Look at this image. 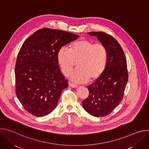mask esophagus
Instances as JSON below:
<instances>
[{"label":"esophagus","mask_w":149,"mask_h":149,"mask_svg":"<svg viewBox=\"0 0 149 149\" xmlns=\"http://www.w3.org/2000/svg\"><path fill=\"white\" fill-rule=\"evenodd\" d=\"M68 85H69L70 87H72V88H77V87H78L77 85L74 84H72V83H71V82H69V83H68Z\"/></svg>","instance_id":"1"}]
</instances>
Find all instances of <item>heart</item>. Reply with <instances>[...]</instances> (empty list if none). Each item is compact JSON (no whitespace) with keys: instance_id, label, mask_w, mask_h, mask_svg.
Listing matches in <instances>:
<instances>
[{"instance_id":"heart-1","label":"heart","mask_w":149,"mask_h":149,"mask_svg":"<svg viewBox=\"0 0 149 149\" xmlns=\"http://www.w3.org/2000/svg\"><path fill=\"white\" fill-rule=\"evenodd\" d=\"M57 60L63 74L70 75L77 62L78 69L71 75V79L78 83L91 82L101 77L107 64L108 51L102 44L82 39L70 46L62 47L58 52Z\"/></svg>"}]
</instances>
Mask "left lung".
<instances>
[{
  "mask_svg": "<svg viewBox=\"0 0 149 149\" xmlns=\"http://www.w3.org/2000/svg\"><path fill=\"white\" fill-rule=\"evenodd\" d=\"M97 37L108 51L107 64L100 78L87 87L88 97L82 102V107L95 117L110 114L122 101L128 81L127 61L118 41L109 34L102 32H91Z\"/></svg>",
  "mask_w": 149,
  "mask_h": 149,
  "instance_id": "obj_1",
  "label": "left lung"
}]
</instances>
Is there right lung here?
<instances>
[{
	"label": "right lung",
	"instance_id": "1",
	"mask_svg": "<svg viewBox=\"0 0 149 149\" xmlns=\"http://www.w3.org/2000/svg\"><path fill=\"white\" fill-rule=\"evenodd\" d=\"M79 36L50 28L38 30L21 47L15 69L16 96L25 110L36 117L51 113L68 81L61 73L58 51Z\"/></svg>",
	"mask_w": 149,
	"mask_h": 149
}]
</instances>
